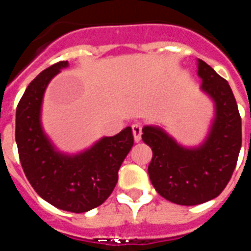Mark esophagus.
<instances>
[{"label":"esophagus","mask_w":251,"mask_h":251,"mask_svg":"<svg viewBox=\"0 0 251 251\" xmlns=\"http://www.w3.org/2000/svg\"><path fill=\"white\" fill-rule=\"evenodd\" d=\"M132 132H133V137H134V142L141 141V136H142V126H141V124H139V123L133 124Z\"/></svg>","instance_id":"obj_1"}]
</instances>
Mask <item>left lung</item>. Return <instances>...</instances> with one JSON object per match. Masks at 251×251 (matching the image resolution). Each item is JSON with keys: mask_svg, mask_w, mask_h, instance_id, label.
Here are the masks:
<instances>
[{"mask_svg": "<svg viewBox=\"0 0 251 251\" xmlns=\"http://www.w3.org/2000/svg\"><path fill=\"white\" fill-rule=\"evenodd\" d=\"M201 92L214 103V118L202 143L186 147L158 126H145L142 139L152 148L148 175L156 191L177 205L194 206L223 192L238 162L241 118L229 83L197 60Z\"/></svg>", "mask_w": 251, "mask_h": 251, "instance_id": "1", "label": "left lung"}]
</instances>
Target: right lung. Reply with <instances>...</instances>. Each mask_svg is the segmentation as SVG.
Segmentation results:
<instances>
[{"label": "right lung", "mask_w": 251, "mask_h": 251, "mask_svg": "<svg viewBox=\"0 0 251 251\" xmlns=\"http://www.w3.org/2000/svg\"><path fill=\"white\" fill-rule=\"evenodd\" d=\"M68 66V61L54 64L28 84L17 105L15 137L24 172L37 195L60 210L80 214L110 196L133 134L132 128H124L75 154L55 147L43 128L41 109L49 83Z\"/></svg>", "instance_id": "add662e5"}]
</instances>
